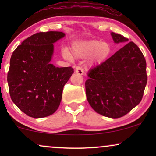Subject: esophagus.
I'll list each match as a JSON object with an SVG mask.
<instances>
[{"mask_svg":"<svg viewBox=\"0 0 156 156\" xmlns=\"http://www.w3.org/2000/svg\"><path fill=\"white\" fill-rule=\"evenodd\" d=\"M75 72H76V73L80 74V75H83V74H84V69H83V68L81 67H76Z\"/></svg>","mask_w":156,"mask_h":156,"instance_id":"1","label":"esophagus"}]
</instances>
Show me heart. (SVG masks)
I'll list each match as a JSON object with an SVG mask.
<instances>
[{"label": "heart", "instance_id": "obj_1", "mask_svg": "<svg viewBox=\"0 0 156 156\" xmlns=\"http://www.w3.org/2000/svg\"><path fill=\"white\" fill-rule=\"evenodd\" d=\"M72 52L75 58H84L90 55V62L99 64L105 60L110 55L111 47L106 42L85 40L74 44L72 48ZM62 55L66 59H72L71 55L67 50L62 51Z\"/></svg>", "mask_w": 156, "mask_h": 156}]
</instances>
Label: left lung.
<instances>
[{"label":"left lung","instance_id":"8db88e82","mask_svg":"<svg viewBox=\"0 0 156 156\" xmlns=\"http://www.w3.org/2000/svg\"><path fill=\"white\" fill-rule=\"evenodd\" d=\"M114 42L129 39L112 33ZM85 82L87 101L102 116H125L141 101L147 84L146 62L139 48L130 42L104 62L88 72Z\"/></svg>","mask_w":156,"mask_h":156}]
</instances>
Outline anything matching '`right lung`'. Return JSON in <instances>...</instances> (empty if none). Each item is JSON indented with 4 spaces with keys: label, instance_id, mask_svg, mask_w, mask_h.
Instances as JSON below:
<instances>
[{
    "label": "right lung",
    "instance_id": "right-lung-1",
    "mask_svg": "<svg viewBox=\"0 0 156 156\" xmlns=\"http://www.w3.org/2000/svg\"><path fill=\"white\" fill-rule=\"evenodd\" d=\"M64 36L56 31L35 33L12 52L7 76L10 96L27 116L43 118L59 107L63 87L74 72L71 67H55L50 63L53 43Z\"/></svg>",
    "mask_w": 156,
    "mask_h": 156
}]
</instances>
